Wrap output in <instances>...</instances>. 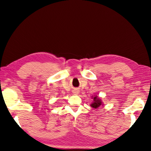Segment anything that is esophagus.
Returning <instances> with one entry per match:
<instances>
[{
    "mask_svg": "<svg viewBox=\"0 0 151 151\" xmlns=\"http://www.w3.org/2000/svg\"><path fill=\"white\" fill-rule=\"evenodd\" d=\"M72 93H73V94H75V95H77V94H79V91L78 89H76V90L73 91Z\"/></svg>",
    "mask_w": 151,
    "mask_h": 151,
    "instance_id": "obj_1",
    "label": "esophagus"
}]
</instances>
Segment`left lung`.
I'll return each instance as SVG.
<instances>
[{"label":"left lung","mask_w":151,"mask_h":151,"mask_svg":"<svg viewBox=\"0 0 151 151\" xmlns=\"http://www.w3.org/2000/svg\"><path fill=\"white\" fill-rule=\"evenodd\" d=\"M91 98L93 99V103L90 104V106L92 108L96 109V108H98L100 106H101L103 105V103L102 102L101 99L99 98L98 96H93L92 98Z\"/></svg>","instance_id":"obj_1"}]
</instances>
